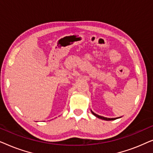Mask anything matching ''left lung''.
<instances>
[{"mask_svg":"<svg viewBox=\"0 0 153 153\" xmlns=\"http://www.w3.org/2000/svg\"><path fill=\"white\" fill-rule=\"evenodd\" d=\"M91 112H92V114H93L95 116L97 117V118H100V119H102V120H116V119H117V118H105V117H103V116H99V115H97V114H95V113H94V112L93 111H91Z\"/></svg>","mask_w":153,"mask_h":153,"instance_id":"1","label":"left lung"}]
</instances>
